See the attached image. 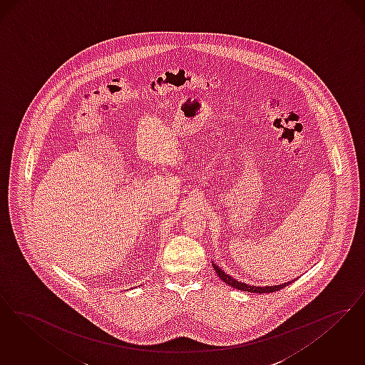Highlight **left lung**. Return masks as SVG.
<instances>
[{
	"label": "left lung",
	"mask_w": 365,
	"mask_h": 365,
	"mask_svg": "<svg viewBox=\"0 0 365 365\" xmlns=\"http://www.w3.org/2000/svg\"><path fill=\"white\" fill-rule=\"evenodd\" d=\"M212 267L215 269V272L218 274V277L222 279L223 282L226 284V285L232 286V287H235V289H238V290H244V292H251V293H272V292H277V290H281L282 287H285V286L290 285L293 281H290V282H285V284H282V285H275V286H251L248 285V284H244V282H238L236 281L233 277H230L229 274H226L223 269H220L215 263H212Z\"/></svg>",
	"instance_id": "obj_1"
}]
</instances>
